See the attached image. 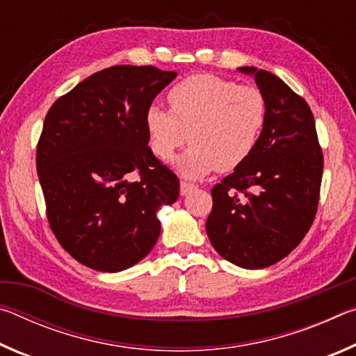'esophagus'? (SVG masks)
Masks as SVG:
<instances>
[{"label": "esophagus", "mask_w": 356, "mask_h": 356, "mask_svg": "<svg viewBox=\"0 0 356 356\" xmlns=\"http://www.w3.org/2000/svg\"><path fill=\"white\" fill-rule=\"evenodd\" d=\"M193 184H190V182H185V180H182V182H180V195L182 196H185L186 193H188L191 188H193Z\"/></svg>", "instance_id": "34e87169"}]
</instances>
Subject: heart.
<instances>
[{
	"label": "heart",
	"mask_w": 356,
	"mask_h": 356,
	"mask_svg": "<svg viewBox=\"0 0 356 356\" xmlns=\"http://www.w3.org/2000/svg\"><path fill=\"white\" fill-rule=\"evenodd\" d=\"M168 104L171 111L156 105L146 111L149 146L170 159L190 140L176 160L186 177L236 171L256 150L268 118L261 89L212 74L185 76L170 89Z\"/></svg>",
	"instance_id": "b5f03b06"
}]
</instances>
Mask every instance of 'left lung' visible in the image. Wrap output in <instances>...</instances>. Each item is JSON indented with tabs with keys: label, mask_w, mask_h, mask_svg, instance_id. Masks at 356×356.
<instances>
[{
	"label": "left lung",
	"mask_w": 356,
	"mask_h": 356,
	"mask_svg": "<svg viewBox=\"0 0 356 356\" xmlns=\"http://www.w3.org/2000/svg\"><path fill=\"white\" fill-rule=\"evenodd\" d=\"M254 74L268 118L254 152L212 188L206 229L213 248L243 268L286 257L316 218L323 172L314 116L306 100L267 70Z\"/></svg>",
	"instance_id": "8db88e82"
}]
</instances>
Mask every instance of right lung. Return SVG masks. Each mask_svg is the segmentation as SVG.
<instances>
[{"mask_svg": "<svg viewBox=\"0 0 356 356\" xmlns=\"http://www.w3.org/2000/svg\"><path fill=\"white\" fill-rule=\"evenodd\" d=\"M176 76L154 65H113L47 113L35 150L47 220L89 268L114 273L146 257L160 236L156 212L179 197V179L150 150L146 131V111Z\"/></svg>", "mask_w": 356, "mask_h": 356, "instance_id": "obj_1", "label": "right lung"}]
</instances>
